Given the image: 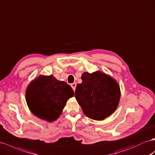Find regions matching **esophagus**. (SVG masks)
Listing matches in <instances>:
<instances>
[{
  "label": "esophagus",
  "instance_id": "esophagus-1",
  "mask_svg": "<svg viewBox=\"0 0 155 155\" xmlns=\"http://www.w3.org/2000/svg\"><path fill=\"white\" fill-rule=\"evenodd\" d=\"M71 87H72V88L73 89V90L74 91L75 90V88H76V86H77V83L76 82H74V83H72V84H71Z\"/></svg>",
  "mask_w": 155,
  "mask_h": 155
}]
</instances>
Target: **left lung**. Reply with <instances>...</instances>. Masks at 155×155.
Returning <instances> with one entry per match:
<instances>
[{
  "label": "left lung",
  "mask_w": 155,
  "mask_h": 155,
  "mask_svg": "<svg viewBox=\"0 0 155 155\" xmlns=\"http://www.w3.org/2000/svg\"><path fill=\"white\" fill-rule=\"evenodd\" d=\"M82 83L77 85L75 98L86 116L103 120L117 109L120 97V86L117 81L101 71L84 72Z\"/></svg>",
  "instance_id": "left-lung-1"
}]
</instances>
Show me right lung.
<instances>
[{
	"label": "right lung",
	"mask_w": 155,
	"mask_h": 155,
	"mask_svg": "<svg viewBox=\"0 0 155 155\" xmlns=\"http://www.w3.org/2000/svg\"><path fill=\"white\" fill-rule=\"evenodd\" d=\"M73 96L72 88L65 82L57 80L53 75H41L27 86L25 97L33 114L42 120L53 122Z\"/></svg>",
	"instance_id": "right-lung-1"
}]
</instances>
